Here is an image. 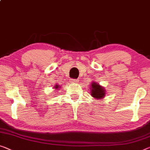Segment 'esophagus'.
<instances>
[{
	"instance_id": "34e87169",
	"label": "esophagus",
	"mask_w": 150,
	"mask_h": 150,
	"mask_svg": "<svg viewBox=\"0 0 150 150\" xmlns=\"http://www.w3.org/2000/svg\"><path fill=\"white\" fill-rule=\"evenodd\" d=\"M70 82L71 83H74V84H76V83H78V80L77 79H71L70 80Z\"/></svg>"
}]
</instances>
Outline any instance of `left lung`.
I'll use <instances>...</instances> for the list:
<instances>
[{
    "label": "left lung",
    "mask_w": 150,
    "mask_h": 150,
    "mask_svg": "<svg viewBox=\"0 0 150 150\" xmlns=\"http://www.w3.org/2000/svg\"><path fill=\"white\" fill-rule=\"evenodd\" d=\"M91 94L92 96L96 99H101L105 96V89L100 84L96 82H93L91 84Z\"/></svg>",
    "instance_id": "1"
}]
</instances>
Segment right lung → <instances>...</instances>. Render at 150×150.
<instances>
[{"label":"right lung","instance_id":"1","mask_svg":"<svg viewBox=\"0 0 150 150\" xmlns=\"http://www.w3.org/2000/svg\"><path fill=\"white\" fill-rule=\"evenodd\" d=\"M60 88V87H59V85H57V84H56V86H54V88H56V90H57V88Z\"/></svg>","mask_w":150,"mask_h":150}]
</instances>
